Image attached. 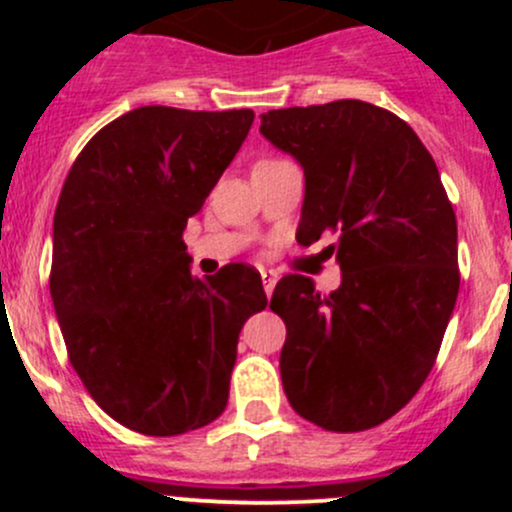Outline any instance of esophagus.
<instances>
[{"mask_svg":"<svg viewBox=\"0 0 512 512\" xmlns=\"http://www.w3.org/2000/svg\"><path fill=\"white\" fill-rule=\"evenodd\" d=\"M260 275H262V285H265L267 297H270L272 289H275V285H277V272L275 270H260Z\"/></svg>","mask_w":512,"mask_h":512,"instance_id":"obj_1","label":"esophagus"}]
</instances>
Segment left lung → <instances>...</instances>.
Returning <instances> with one entry per match:
<instances>
[{
    "mask_svg": "<svg viewBox=\"0 0 512 512\" xmlns=\"http://www.w3.org/2000/svg\"><path fill=\"white\" fill-rule=\"evenodd\" d=\"M260 133L304 170L299 245L337 232L342 285L277 282L280 374L292 409L327 431H366L426 381L456 307L458 227L414 128L371 103L262 113Z\"/></svg>",
    "mask_w": 512,
    "mask_h": 512,
    "instance_id": "left-lung-1",
    "label": "left lung"
}]
</instances>
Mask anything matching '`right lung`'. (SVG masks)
Here are the masks:
<instances>
[{
  "instance_id": "obj_1",
  "label": "right lung",
  "mask_w": 512,
  "mask_h": 512,
  "mask_svg": "<svg viewBox=\"0 0 512 512\" xmlns=\"http://www.w3.org/2000/svg\"><path fill=\"white\" fill-rule=\"evenodd\" d=\"M255 113L141 106L96 133L54 213L51 299L69 359L126 428L178 436L227 406L237 337L267 307L260 272L195 277L183 230Z\"/></svg>"
}]
</instances>
